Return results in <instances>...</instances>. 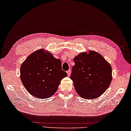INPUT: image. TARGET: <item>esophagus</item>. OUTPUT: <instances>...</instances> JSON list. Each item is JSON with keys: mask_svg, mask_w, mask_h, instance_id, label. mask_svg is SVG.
Wrapping results in <instances>:
<instances>
[{"mask_svg": "<svg viewBox=\"0 0 131 131\" xmlns=\"http://www.w3.org/2000/svg\"><path fill=\"white\" fill-rule=\"evenodd\" d=\"M67 74H68V76H70V74H71V70H70V69H69V70H68V71H67Z\"/></svg>", "mask_w": 131, "mask_h": 131, "instance_id": "1", "label": "esophagus"}]
</instances>
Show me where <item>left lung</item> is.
I'll list each match as a JSON object with an SVG mask.
<instances>
[{
	"mask_svg": "<svg viewBox=\"0 0 131 131\" xmlns=\"http://www.w3.org/2000/svg\"><path fill=\"white\" fill-rule=\"evenodd\" d=\"M71 79L76 92L84 99H95L107 89L112 80L111 65L94 51L81 52L73 59Z\"/></svg>",
	"mask_w": 131,
	"mask_h": 131,
	"instance_id": "obj_1",
	"label": "left lung"
}]
</instances>
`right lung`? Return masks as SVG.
Masks as SVG:
<instances>
[{"label":"right lung","mask_w":131,"mask_h":131,"mask_svg":"<svg viewBox=\"0 0 131 131\" xmlns=\"http://www.w3.org/2000/svg\"><path fill=\"white\" fill-rule=\"evenodd\" d=\"M67 73L62 69V62L43 49L29 55L21 66L20 79L26 90L38 98L50 97L57 91Z\"/></svg>","instance_id":"1"}]
</instances>
